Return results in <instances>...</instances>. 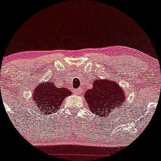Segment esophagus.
I'll list each match as a JSON object with an SVG mask.
<instances>
[{"mask_svg":"<svg viewBox=\"0 0 161 161\" xmlns=\"http://www.w3.org/2000/svg\"><path fill=\"white\" fill-rule=\"evenodd\" d=\"M81 92H82V91H81V89H77V90H75V93L77 94H81Z\"/></svg>","mask_w":161,"mask_h":161,"instance_id":"esophagus-1","label":"esophagus"}]
</instances>
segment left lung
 I'll return each mask as SVG.
<instances>
[{"instance_id":"obj_1","label":"left lung","mask_w":161,"mask_h":161,"mask_svg":"<svg viewBox=\"0 0 161 161\" xmlns=\"http://www.w3.org/2000/svg\"><path fill=\"white\" fill-rule=\"evenodd\" d=\"M89 110L97 116L106 118L115 108H121L125 102L123 89L115 81L98 79L93 82V87L84 94Z\"/></svg>"}]
</instances>
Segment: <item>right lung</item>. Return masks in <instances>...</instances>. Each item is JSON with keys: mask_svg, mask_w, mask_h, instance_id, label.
Here are the masks:
<instances>
[{"mask_svg": "<svg viewBox=\"0 0 161 161\" xmlns=\"http://www.w3.org/2000/svg\"><path fill=\"white\" fill-rule=\"evenodd\" d=\"M71 94L68 89L57 87L53 81H43L35 87L31 100L38 108V112L47 116L57 112L65 97Z\"/></svg>", "mask_w": 161, "mask_h": 161, "instance_id": "1", "label": "right lung"}]
</instances>
